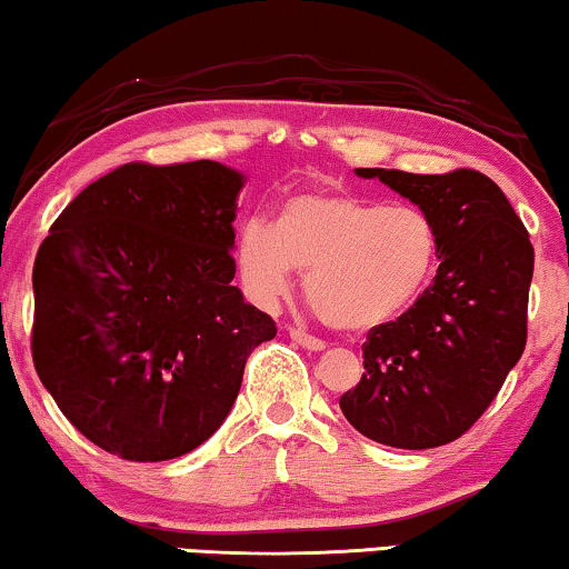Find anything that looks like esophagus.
I'll return each instance as SVG.
<instances>
[{"label":"esophagus","mask_w":569,"mask_h":569,"mask_svg":"<svg viewBox=\"0 0 569 569\" xmlns=\"http://www.w3.org/2000/svg\"><path fill=\"white\" fill-rule=\"evenodd\" d=\"M288 335H291V340H296V342H299V346H303L307 350H325L327 348L325 340H319V338H315V335L299 330V327H291V330H288Z\"/></svg>","instance_id":"34e87169"}]
</instances>
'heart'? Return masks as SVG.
<instances>
[{"instance_id":"1","label":"heart","mask_w":569,"mask_h":569,"mask_svg":"<svg viewBox=\"0 0 569 569\" xmlns=\"http://www.w3.org/2000/svg\"><path fill=\"white\" fill-rule=\"evenodd\" d=\"M438 227L426 208L348 193H309L283 206L273 229L239 237V273L260 303L288 293L293 268L327 325L368 330L405 311L438 266Z\"/></svg>"}]
</instances>
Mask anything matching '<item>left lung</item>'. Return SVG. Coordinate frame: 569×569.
<instances>
[{
	"label": "left lung",
	"instance_id": "8db88e82",
	"mask_svg": "<svg viewBox=\"0 0 569 569\" xmlns=\"http://www.w3.org/2000/svg\"><path fill=\"white\" fill-rule=\"evenodd\" d=\"M356 172L433 216L441 266L405 315L368 330L366 371L340 397V410L376 443L410 451L446 446L482 418L521 361L531 239L502 190L477 170Z\"/></svg>",
	"mask_w": 569,
	"mask_h": 569
}]
</instances>
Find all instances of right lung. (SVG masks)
Here are the masks:
<instances>
[{
	"mask_svg": "<svg viewBox=\"0 0 569 569\" xmlns=\"http://www.w3.org/2000/svg\"><path fill=\"white\" fill-rule=\"evenodd\" d=\"M244 178L211 159L128 162L53 221L33 266V363L84 438L167 461L227 418L247 358L276 338L231 286Z\"/></svg>",
	"mask_w": 569,
	"mask_h": 569,
	"instance_id": "1",
	"label": "right lung"
}]
</instances>
